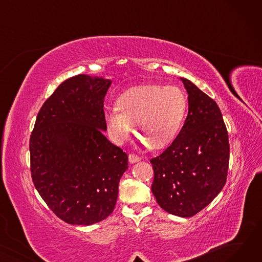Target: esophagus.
I'll list each match as a JSON object with an SVG mask.
<instances>
[{"instance_id": "obj_1", "label": "esophagus", "mask_w": 262, "mask_h": 262, "mask_svg": "<svg viewBox=\"0 0 262 262\" xmlns=\"http://www.w3.org/2000/svg\"><path fill=\"white\" fill-rule=\"evenodd\" d=\"M128 160H129V162L130 163H134V162H137V161H139L140 160V157L137 155V154H129L128 155Z\"/></svg>"}]
</instances>
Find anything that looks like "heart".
I'll return each instance as SVG.
<instances>
[{"label": "heart", "instance_id": "heart-1", "mask_svg": "<svg viewBox=\"0 0 262 262\" xmlns=\"http://www.w3.org/2000/svg\"><path fill=\"white\" fill-rule=\"evenodd\" d=\"M117 107L105 113V122L113 138L126 141L136 121L139 138L149 147L161 148L176 137L184 120L187 99L175 86L143 85L123 92Z\"/></svg>", "mask_w": 262, "mask_h": 262}]
</instances>
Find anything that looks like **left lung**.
Returning <instances> with one entry per match:
<instances>
[{
    "label": "left lung",
    "instance_id": "left-lung-1",
    "mask_svg": "<svg viewBox=\"0 0 262 262\" xmlns=\"http://www.w3.org/2000/svg\"><path fill=\"white\" fill-rule=\"evenodd\" d=\"M189 112L175 140L150 159L152 192L162 209L190 217L203 210L226 183L229 142L217 104L193 82L181 77Z\"/></svg>",
    "mask_w": 262,
    "mask_h": 262
}]
</instances>
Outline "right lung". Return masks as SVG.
<instances>
[{
  "instance_id": "add662e5",
  "label": "right lung",
  "mask_w": 262,
  "mask_h": 262,
  "mask_svg": "<svg viewBox=\"0 0 262 262\" xmlns=\"http://www.w3.org/2000/svg\"><path fill=\"white\" fill-rule=\"evenodd\" d=\"M110 84L85 74L66 79L40 108L31 135L34 186L68 224L91 225L112 213L128 168L127 154L103 134Z\"/></svg>"
}]
</instances>
